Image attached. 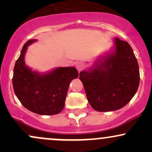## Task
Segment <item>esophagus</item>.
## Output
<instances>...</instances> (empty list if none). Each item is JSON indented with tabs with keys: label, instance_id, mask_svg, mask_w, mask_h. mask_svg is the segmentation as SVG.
Listing matches in <instances>:
<instances>
[{
	"label": "esophagus",
	"instance_id": "1",
	"mask_svg": "<svg viewBox=\"0 0 152 152\" xmlns=\"http://www.w3.org/2000/svg\"><path fill=\"white\" fill-rule=\"evenodd\" d=\"M84 66H85L84 63L81 62V61L76 63V69H77L78 72H80V71H81L82 70H83V68H84Z\"/></svg>",
	"mask_w": 152,
	"mask_h": 152
}]
</instances>
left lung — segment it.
I'll use <instances>...</instances> for the list:
<instances>
[{
    "instance_id": "8db88e82",
    "label": "left lung",
    "mask_w": 152,
    "mask_h": 152,
    "mask_svg": "<svg viewBox=\"0 0 152 152\" xmlns=\"http://www.w3.org/2000/svg\"><path fill=\"white\" fill-rule=\"evenodd\" d=\"M116 50L89 71L79 74L88 102L98 111L121 109L133 98L140 81L139 64L128 42L115 38Z\"/></svg>"
}]
</instances>
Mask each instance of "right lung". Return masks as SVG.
<instances>
[{"mask_svg": "<svg viewBox=\"0 0 152 152\" xmlns=\"http://www.w3.org/2000/svg\"><path fill=\"white\" fill-rule=\"evenodd\" d=\"M28 41L15 62L13 86L17 98L24 107L40 115H54L60 113L70 82L78 76L74 67H60L47 74L39 75L26 66L24 56L27 46L36 41Z\"/></svg>", "mask_w": 152, "mask_h": 152, "instance_id": "obj_1", "label": "right lung"}]
</instances>
